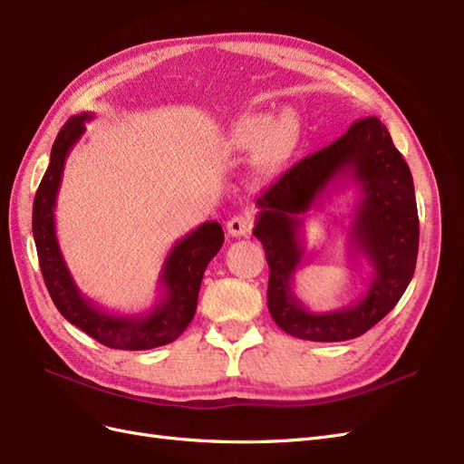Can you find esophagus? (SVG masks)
Instances as JSON below:
<instances>
[{"label":"esophagus","instance_id":"1","mask_svg":"<svg viewBox=\"0 0 464 464\" xmlns=\"http://www.w3.org/2000/svg\"><path fill=\"white\" fill-rule=\"evenodd\" d=\"M251 230V218L247 215H234L228 222H227V232L232 237H240L249 234Z\"/></svg>","mask_w":464,"mask_h":464}]
</instances>
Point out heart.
<instances>
[{"label":"heart","instance_id":"obj_1","mask_svg":"<svg viewBox=\"0 0 464 464\" xmlns=\"http://www.w3.org/2000/svg\"><path fill=\"white\" fill-rule=\"evenodd\" d=\"M300 121L292 110L285 108L276 114H249L237 121L228 143L234 150H256L254 162L257 172L273 174L283 166L296 149Z\"/></svg>","mask_w":464,"mask_h":464}]
</instances>
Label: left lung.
<instances>
[{
  "label": "left lung",
  "instance_id": "left-lung-1",
  "mask_svg": "<svg viewBox=\"0 0 464 464\" xmlns=\"http://www.w3.org/2000/svg\"><path fill=\"white\" fill-rule=\"evenodd\" d=\"M348 180L361 189L349 243L372 266L369 292L343 311L310 313L291 288L304 253L303 215ZM256 205L254 236L269 263L266 305L285 333L315 343L356 339L382 321L411 285L420 237L412 174L377 118L353 123L329 147L292 166Z\"/></svg>",
  "mask_w": 464,
  "mask_h": 464
}]
</instances>
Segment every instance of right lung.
I'll use <instances>...</instances> for the list:
<instances>
[{"mask_svg":"<svg viewBox=\"0 0 464 464\" xmlns=\"http://www.w3.org/2000/svg\"><path fill=\"white\" fill-rule=\"evenodd\" d=\"M94 114L82 111L72 116L55 137L46 174L42 176L33 205V234L38 251L42 276L52 302L72 325L85 331L94 341L116 350H149L176 341L188 329L195 310L201 280L208 261L224 242L222 227L217 220L178 240L164 259L159 278V298L147 314L118 315L101 310L85 298L69 273L55 236V199L62 186L65 159L85 133V123Z\"/></svg>","mask_w":464,"mask_h":464,"instance_id":"obj_1","label":"right lung"}]
</instances>
